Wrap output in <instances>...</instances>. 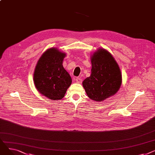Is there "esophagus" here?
<instances>
[{
    "label": "esophagus",
    "instance_id": "1",
    "mask_svg": "<svg viewBox=\"0 0 155 155\" xmlns=\"http://www.w3.org/2000/svg\"><path fill=\"white\" fill-rule=\"evenodd\" d=\"M75 80L76 81V82H77V83H78V84H81V83L82 82V78H80V77H77V78H75Z\"/></svg>",
    "mask_w": 155,
    "mask_h": 155
}]
</instances>
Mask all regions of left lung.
<instances>
[{
    "label": "left lung",
    "mask_w": 155,
    "mask_h": 155,
    "mask_svg": "<svg viewBox=\"0 0 155 155\" xmlns=\"http://www.w3.org/2000/svg\"><path fill=\"white\" fill-rule=\"evenodd\" d=\"M91 62V75L84 80L83 87L89 98L102 101L119 91L122 83L120 70L111 54L104 49L94 53Z\"/></svg>",
    "instance_id": "1"
}]
</instances>
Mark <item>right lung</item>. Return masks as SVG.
I'll list each match as a JSON object with an SVG mask.
<instances>
[{
	"label": "right lung",
	"mask_w": 155,
	"mask_h": 155,
	"mask_svg": "<svg viewBox=\"0 0 155 155\" xmlns=\"http://www.w3.org/2000/svg\"><path fill=\"white\" fill-rule=\"evenodd\" d=\"M65 56L56 48L48 49L36 64L35 86L39 93L51 100L61 99L71 84V77L62 64Z\"/></svg>",
	"instance_id": "1"
}]
</instances>
